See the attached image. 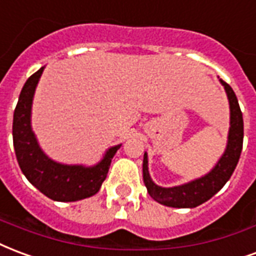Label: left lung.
Instances as JSON below:
<instances>
[{"instance_id":"1","label":"left lung","mask_w":256,"mask_h":256,"mask_svg":"<svg viewBox=\"0 0 256 256\" xmlns=\"http://www.w3.org/2000/svg\"><path fill=\"white\" fill-rule=\"evenodd\" d=\"M220 82L224 86L226 96H228L230 116H229L228 142H226L225 152L220 157V160L213 166L212 171L180 186L162 187L152 180L149 168H148V153L145 152L144 154V183L146 186L149 196L162 205L179 208V209L196 208L202 205L224 187L239 162L244 137L243 114L240 111L239 102L234 90L225 81L220 80Z\"/></svg>"}]
</instances>
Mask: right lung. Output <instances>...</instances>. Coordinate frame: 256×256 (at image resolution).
<instances>
[{"instance_id": "obj_1", "label": "right lung", "mask_w": 256, "mask_h": 256, "mask_svg": "<svg viewBox=\"0 0 256 256\" xmlns=\"http://www.w3.org/2000/svg\"><path fill=\"white\" fill-rule=\"evenodd\" d=\"M44 66L26 81L13 114V146L17 162L32 186L58 202H74L94 196L107 178L111 160L122 145L104 153L94 166L62 164L54 162L42 150L31 126L34 94Z\"/></svg>"}]
</instances>
